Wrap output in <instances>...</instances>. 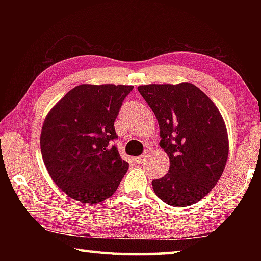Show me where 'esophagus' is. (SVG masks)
Here are the masks:
<instances>
[{
    "instance_id": "1",
    "label": "esophagus",
    "mask_w": 261,
    "mask_h": 261,
    "mask_svg": "<svg viewBox=\"0 0 261 261\" xmlns=\"http://www.w3.org/2000/svg\"><path fill=\"white\" fill-rule=\"evenodd\" d=\"M145 161H146V155H140L136 158V163H138V165H141Z\"/></svg>"
}]
</instances>
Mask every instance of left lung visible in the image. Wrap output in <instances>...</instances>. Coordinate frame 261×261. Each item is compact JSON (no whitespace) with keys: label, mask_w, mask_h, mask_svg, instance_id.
<instances>
[{"label":"left lung","mask_w":261,"mask_h":261,"mask_svg":"<svg viewBox=\"0 0 261 261\" xmlns=\"http://www.w3.org/2000/svg\"><path fill=\"white\" fill-rule=\"evenodd\" d=\"M160 127V146L170 160L153 190L166 204L187 207L200 201L222 175L228 160L226 124L208 96L190 83L138 87Z\"/></svg>","instance_id":"obj_1"}]
</instances>
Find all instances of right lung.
<instances>
[{"instance_id": "1", "label": "right lung", "mask_w": 261, "mask_h": 261, "mask_svg": "<svg viewBox=\"0 0 261 261\" xmlns=\"http://www.w3.org/2000/svg\"><path fill=\"white\" fill-rule=\"evenodd\" d=\"M131 85L83 84L69 91L43 122L42 160L55 184L79 202L96 204L116 191L129 169L117 147L114 122Z\"/></svg>"}]
</instances>
